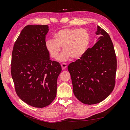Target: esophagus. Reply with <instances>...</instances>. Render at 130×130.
I'll use <instances>...</instances> for the list:
<instances>
[{
  "label": "esophagus",
  "instance_id": "34e87169",
  "mask_svg": "<svg viewBox=\"0 0 130 130\" xmlns=\"http://www.w3.org/2000/svg\"><path fill=\"white\" fill-rule=\"evenodd\" d=\"M61 66L62 70H65L66 68H67V64H65V63H62V64H61Z\"/></svg>",
  "mask_w": 130,
  "mask_h": 130
}]
</instances>
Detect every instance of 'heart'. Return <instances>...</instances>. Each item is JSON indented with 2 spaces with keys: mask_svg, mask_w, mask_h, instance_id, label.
<instances>
[{
  "mask_svg": "<svg viewBox=\"0 0 130 130\" xmlns=\"http://www.w3.org/2000/svg\"><path fill=\"white\" fill-rule=\"evenodd\" d=\"M54 39H48L45 46L53 59H58L62 47L64 51L60 56L61 61L70 58L77 59L85 54L90 42L88 32L84 28H64L56 32Z\"/></svg>",
  "mask_w": 130,
  "mask_h": 130,
  "instance_id": "1",
  "label": "heart"
}]
</instances>
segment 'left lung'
<instances>
[{"mask_svg": "<svg viewBox=\"0 0 130 130\" xmlns=\"http://www.w3.org/2000/svg\"><path fill=\"white\" fill-rule=\"evenodd\" d=\"M99 37L91 48L68 66L73 92L86 104H97L107 98L115 84L116 58L109 35L97 25Z\"/></svg>", "mask_w": 130, "mask_h": 130, "instance_id": "1", "label": "left lung"}]
</instances>
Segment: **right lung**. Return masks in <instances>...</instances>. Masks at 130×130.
<instances>
[{"label":"right lung","instance_id":"right-lung-1","mask_svg":"<svg viewBox=\"0 0 130 130\" xmlns=\"http://www.w3.org/2000/svg\"><path fill=\"white\" fill-rule=\"evenodd\" d=\"M48 25H27L15 43L12 53L11 76L16 93L22 101L43 108L54 101L61 67L50 60L45 46Z\"/></svg>","mask_w":130,"mask_h":130}]
</instances>
